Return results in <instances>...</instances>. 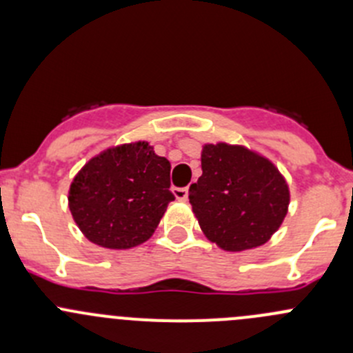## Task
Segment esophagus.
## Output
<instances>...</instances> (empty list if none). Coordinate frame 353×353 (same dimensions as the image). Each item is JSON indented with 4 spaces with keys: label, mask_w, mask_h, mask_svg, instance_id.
<instances>
[{
    "label": "esophagus",
    "mask_w": 353,
    "mask_h": 353,
    "mask_svg": "<svg viewBox=\"0 0 353 353\" xmlns=\"http://www.w3.org/2000/svg\"><path fill=\"white\" fill-rule=\"evenodd\" d=\"M172 193H174V196H176L177 199H188L190 190H188V188H174Z\"/></svg>",
    "instance_id": "esophagus-1"
}]
</instances>
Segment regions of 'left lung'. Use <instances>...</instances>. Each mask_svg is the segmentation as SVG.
Segmentation results:
<instances>
[{
    "label": "left lung",
    "mask_w": 353,
    "mask_h": 353,
    "mask_svg": "<svg viewBox=\"0 0 353 353\" xmlns=\"http://www.w3.org/2000/svg\"><path fill=\"white\" fill-rule=\"evenodd\" d=\"M201 170L190 188V203L212 243L225 251H244L276 232L290 194L268 159L236 145H205Z\"/></svg>",
    "instance_id": "obj_1"
}]
</instances>
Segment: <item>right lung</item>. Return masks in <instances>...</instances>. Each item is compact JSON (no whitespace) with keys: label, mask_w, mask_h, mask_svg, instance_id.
I'll use <instances>...</instances> for the list:
<instances>
[{"label":"right lung","mask_w":353,"mask_h":353,"mask_svg":"<svg viewBox=\"0 0 353 353\" xmlns=\"http://www.w3.org/2000/svg\"><path fill=\"white\" fill-rule=\"evenodd\" d=\"M70 210L88 241L128 249L155 232L170 191V163L147 141L109 148L85 163L70 186Z\"/></svg>","instance_id":"1"}]
</instances>
